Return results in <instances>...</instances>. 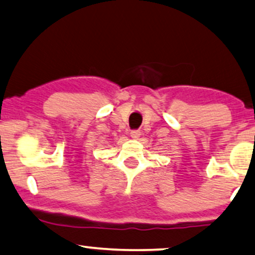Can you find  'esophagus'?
Masks as SVG:
<instances>
[{
    "instance_id": "esophagus-1",
    "label": "esophagus",
    "mask_w": 255,
    "mask_h": 255,
    "mask_svg": "<svg viewBox=\"0 0 255 255\" xmlns=\"http://www.w3.org/2000/svg\"><path fill=\"white\" fill-rule=\"evenodd\" d=\"M140 136H141V131L140 130H131L130 131V137L134 138V140H137V138Z\"/></svg>"
}]
</instances>
